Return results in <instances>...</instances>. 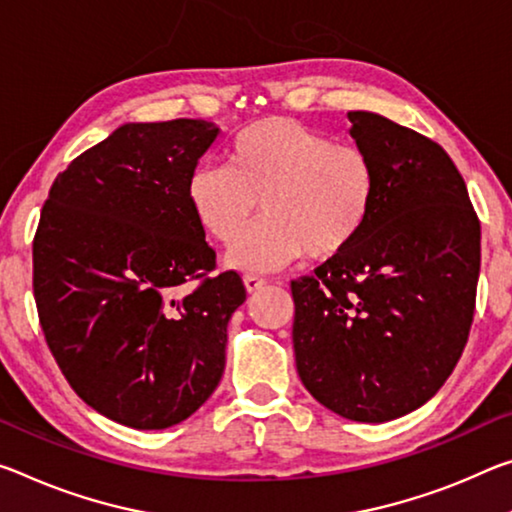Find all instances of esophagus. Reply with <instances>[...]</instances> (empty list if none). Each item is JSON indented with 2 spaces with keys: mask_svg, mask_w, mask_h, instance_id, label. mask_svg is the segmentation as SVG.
Returning <instances> with one entry per match:
<instances>
[{
  "mask_svg": "<svg viewBox=\"0 0 512 512\" xmlns=\"http://www.w3.org/2000/svg\"><path fill=\"white\" fill-rule=\"evenodd\" d=\"M243 285H246L248 291H257L266 285V280L259 278V275H255V273H246L243 275Z\"/></svg>",
  "mask_w": 512,
  "mask_h": 512,
  "instance_id": "esophagus-1",
  "label": "esophagus"
}]
</instances>
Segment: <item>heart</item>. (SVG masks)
I'll use <instances>...</instances> for the list:
<instances>
[{"instance_id":"b5f03b06","label":"heart","mask_w":512,"mask_h":512,"mask_svg":"<svg viewBox=\"0 0 512 512\" xmlns=\"http://www.w3.org/2000/svg\"><path fill=\"white\" fill-rule=\"evenodd\" d=\"M376 200L367 150L282 116L243 127L225 166L198 164L186 177L191 214L218 243H232L263 202L267 218L227 253L241 271H271L300 255L339 257L367 230Z\"/></svg>"}]
</instances>
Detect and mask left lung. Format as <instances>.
Masks as SVG:
<instances>
[{"label": "left lung", "instance_id": "8db88e82", "mask_svg": "<svg viewBox=\"0 0 512 512\" xmlns=\"http://www.w3.org/2000/svg\"><path fill=\"white\" fill-rule=\"evenodd\" d=\"M378 170L362 237L291 280L296 369L316 401L380 424L424 405L451 376L476 310L481 223L449 154L378 113L351 111Z\"/></svg>", "mask_w": 512, "mask_h": 512}]
</instances>
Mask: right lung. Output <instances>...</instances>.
<instances>
[{
	"label": "right lung",
	"mask_w": 512,
	"mask_h": 512,
	"mask_svg": "<svg viewBox=\"0 0 512 512\" xmlns=\"http://www.w3.org/2000/svg\"><path fill=\"white\" fill-rule=\"evenodd\" d=\"M216 134L191 118L118 127L56 175L34 234L56 364L81 401L139 431L180 424L212 396L227 321L246 300L237 271L211 275L216 250L186 202Z\"/></svg>",
	"instance_id": "obj_1"
}]
</instances>
